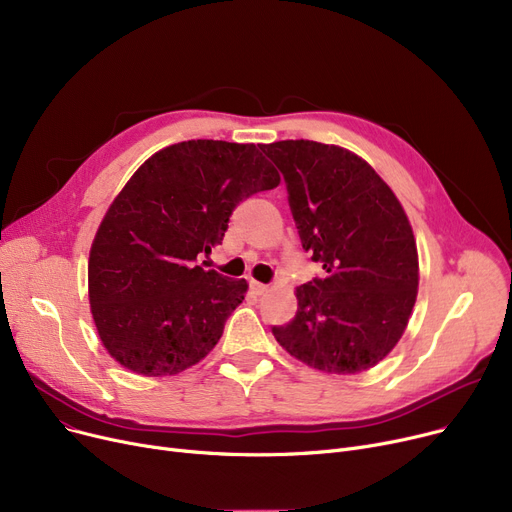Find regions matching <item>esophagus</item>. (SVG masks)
Listing matches in <instances>:
<instances>
[{
	"mask_svg": "<svg viewBox=\"0 0 512 512\" xmlns=\"http://www.w3.org/2000/svg\"><path fill=\"white\" fill-rule=\"evenodd\" d=\"M251 290H253V294H265V292H270V286L263 282H257V280H251Z\"/></svg>",
	"mask_w": 512,
	"mask_h": 512,
	"instance_id": "1",
	"label": "esophagus"
}]
</instances>
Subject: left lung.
I'll use <instances>...</instances> for the list:
<instances>
[{
    "label": "left lung",
    "mask_w": 512,
    "mask_h": 512,
    "mask_svg": "<svg viewBox=\"0 0 512 512\" xmlns=\"http://www.w3.org/2000/svg\"><path fill=\"white\" fill-rule=\"evenodd\" d=\"M261 149L284 174L303 249L326 270L297 286V315L272 332L313 369L367 371L398 344L417 301L419 255L405 207L344 147L301 139Z\"/></svg>",
    "instance_id": "obj_1"
}]
</instances>
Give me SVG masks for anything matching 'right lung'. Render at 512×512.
<instances>
[{
    "label": "right lung",
    "instance_id": "right-lung-1",
    "mask_svg": "<svg viewBox=\"0 0 512 512\" xmlns=\"http://www.w3.org/2000/svg\"><path fill=\"white\" fill-rule=\"evenodd\" d=\"M280 184L253 143L182 141L153 153L107 207L89 253V303L105 351L161 378L203 361L245 301L247 280L197 265L232 209Z\"/></svg>",
    "mask_w": 512,
    "mask_h": 512
}]
</instances>
